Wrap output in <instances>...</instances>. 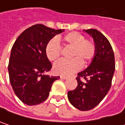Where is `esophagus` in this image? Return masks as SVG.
I'll use <instances>...</instances> for the list:
<instances>
[{"instance_id": "1", "label": "esophagus", "mask_w": 125, "mask_h": 125, "mask_svg": "<svg viewBox=\"0 0 125 125\" xmlns=\"http://www.w3.org/2000/svg\"><path fill=\"white\" fill-rule=\"evenodd\" d=\"M60 78L62 79V80H66V79H67V77L66 76H63V75H62V76H60Z\"/></svg>"}]
</instances>
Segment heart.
<instances>
[{
	"label": "heart",
	"mask_w": 125,
	"mask_h": 125,
	"mask_svg": "<svg viewBox=\"0 0 125 125\" xmlns=\"http://www.w3.org/2000/svg\"><path fill=\"white\" fill-rule=\"evenodd\" d=\"M61 41L66 48H72L70 52L71 60H60L54 63L53 71L56 74L69 76L79 71L82 68V62L87 63L95 56V44L85 40L82 34L72 32L65 35ZM62 50L58 41L51 40L45 46V55L50 61H56L61 56Z\"/></svg>",
	"instance_id": "heart-1"
}]
</instances>
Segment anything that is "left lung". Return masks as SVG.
<instances>
[{
	"label": "left lung",
	"mask_w": 125,
	"mask_h": 125,
	"mask_svg": "<svg viewBox=\"0 0 125 125\" xmlns=\"http://www.w3.org/2000/svg\"><path fill=\"white\" fill-rule=\"evenodd\" d=\"M84 31L93 38L96 53L90 66L77 74V86L68 92V98L77 109L89 111L98 105L108 93L112 85L115 62L112 47L108 39L95 29Z\"/></svg>",
	"instance_id": "obj_1"
}]
</instances>
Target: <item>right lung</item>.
I'll use <instances>...</instances> for the list:
<instances>
[{
  "label": "right lung",
  "mask_w": 125,
  "mask_h": 125,
  "mask_svg": "<svg viewBox=\"0 0 125 125\" xmlns=\"http://www.w3.org/2000/svg\"><path fill=\"white\" fill-rule=\"evenodd\" d=\"M62 32L35 24L25 30L13 45L8 67L9 80L16 96L28 106L45 101L52 84L60 78L45 74L52 68L45 55V46Z\"/></svg>",
  "instance_id": "right-lung-1"
}]
</instances>
